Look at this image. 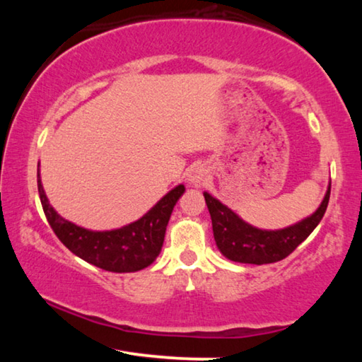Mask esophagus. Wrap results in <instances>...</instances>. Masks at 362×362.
Here are the masks:
<instances>
[{"instance_id": "1", "label": "esophagus", "mask_w": 362, "mask_h": 362, "mask_svg": "<svg viewBox=\"0 0 362 362\" xmlns=\"http://www.w3.org/2000/svg\"><path fill=\"white\" fill-rule=\"evenodd\" d=\"M189 182L194 183V185H201V183L204 182V173L201 169H196L193 170L192 174H189Z\"/></svg>"}]
</instances>
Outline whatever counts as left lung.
<instances>
[{
    "label": "left lung",
    "mask_w": 362,
    "mask_h": 362,
    "mask_svg": "<svg viewBox=\"0 0 362 362\" xmlns=\"http://www.w3.org/2000/svg\"><path fill=\"white\" fill-rule=\"evenodd\" d=\"M329 198L330 187L313 216L284 230L267 231L246 223L209 193H204L207 209L212 218L214 238L220 252L233 262L254 263V265L279 262L292 254L322 220Z\"/></svg>",
    "instance_id": "obj_1"
}]
</instances>
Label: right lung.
<instances>
[{
    "instance_id": "1",
    "label": "right lung",
    "mask_w": 362,
    "mask_h": 362,
    "mask_svg": "<svg viewBox=\"0 0 362 362\" xmlns=\"http://www.w3.org/2000/svg\"><path fill=\"white\" fill-rule=\"evenodd\" d=\"M183 192V185L170 189L142 218L122 228L90 231L62 218L52 209L42 189L38 173L41 206L56 236L79 259L113 273L139 272L155 262L161 252L170 214Z\"/></svg>"
}]
</instances>
